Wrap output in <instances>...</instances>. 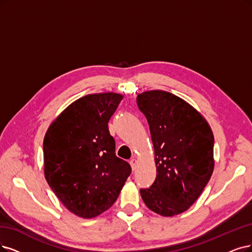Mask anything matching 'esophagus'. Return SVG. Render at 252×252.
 Masks as SVG:
<instances>
[{
    "instance_id": "1",
    "label": "esophagus",
    "mask_w": 252,
    "mask_h": 252,
    "mask_svg": "<svg viewBox=\"0 0 252 252\" xmlns=\"http://www.w3.org/2000/svg\"><path fill=\"white\" fill-rule=\"evenodd\" d=\"M129 164H131V166H132V169L136 170L137 165H138V161L136 159H132L131 161H129Z\"/></svg>"
}]
</instances>
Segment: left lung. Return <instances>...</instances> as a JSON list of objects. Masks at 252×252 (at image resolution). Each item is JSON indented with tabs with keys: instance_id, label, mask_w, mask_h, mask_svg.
I'll list each match as a JSON object with an SVG mask.
<instances>
[{
	"instance_id": "8db88e82",
	"label": "left lung",
	"mask_w": 252,
	"mask_h": 252,
	"mask_svg": "<svg viewBox=\"0 0 252 252\" xmlns=\"http://www.w3.org/2000/svg\"><path fill=\"white\" fill-rule=\"evenodd\" d=\"M145 115L155 151L157 176L141 189L151 211L172 217L197 200L214 171V135L199 112L189 102L163 90L144 91L137 96Z\"/></svg>"
}]
</instances>
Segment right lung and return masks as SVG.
Instances as JSON below:
<instances>
[{
	"label": "right lung",
	"instance_id": "1",
	"mask_svg": "<svg viewBox=\"0 0 252 252\" xmlns=\"http://www.w3.org/2000/svg\"><path fill=\"white\" fill-rule=\"evenodd\" d=\"M123 94L94 93L65 108L43 139L44 178L69 212L99 216L118 198L131 166L115 155L108 123Z\"/></svg>",
	"mask_w": 252,
	"mask_h": 252
}]
</instances>
